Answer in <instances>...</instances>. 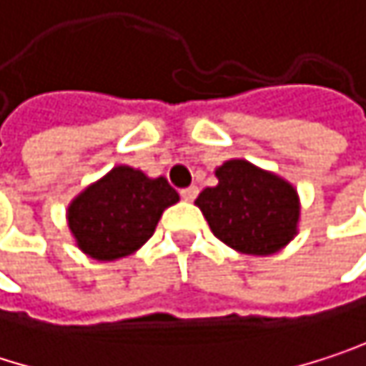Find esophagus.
Returning <instances> with one entry per match:
<instances>
[{
    "mask_svg": "<svg viewBox=\"0 0 366 366\" xmlns=\"http://www.w3.org/2000/svg\"><path fill=\"white\" fill-rule=\"evenodd\" d=\"M180 194H182L184 201H194L197 194H199V188H197V186H188V188H182V190H180Z\"/></svg>",
    "mask_w": 366,
    "mask_h": 366,
    "instance_id": "obj_1",
    "label": "esophagus"
}]
</instances>
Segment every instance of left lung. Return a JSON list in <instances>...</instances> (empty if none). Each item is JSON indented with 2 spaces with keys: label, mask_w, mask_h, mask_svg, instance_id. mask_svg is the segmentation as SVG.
<instances>
[{
  "label": "left lung",
  "mask_w": 366,
  "mask_h": 366,
  "mask_svg": "<svg viewBox=\"0 0 366 366\" xmlns=\"http://www.w3.org/2000/svg\"><path fill=\"white\" fill-rule=\"evenodd\" d=\"M214 174L218 184L205 188L194 205L222 244L242 254L269 256L295 239L301 199L288 180L246 159L224 161Z\"/></svg>",
  "instance_id": "1"
}]
</instances>
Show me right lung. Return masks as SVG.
<instances>
[{
  "instance_id": "add662e5",
  "label": "right lung",
  "mask_w": 366,
  "mask_h": 366,
  "mask_svg": "<svg viewBox=\"0 0 366 366\" xmlns=\"http://www.w3.org/2000/svg\"><path fill=\"white\" fill-rule=\"evenodd\" d=\"M180 194L169 182L142 169L116 165L89 184L67 205L69 233L93 260H116L137 252L154 233L163 212Z\"/></svg>"
}]
</instances>
